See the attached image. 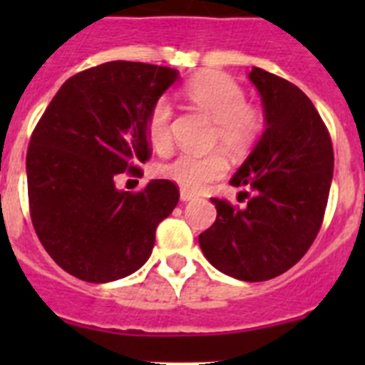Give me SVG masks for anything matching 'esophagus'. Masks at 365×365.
<instances>
[{"instance_id": "obj_1", "label": "esophagus", "mask_w": 365, "mask_h": 365, "mask_svg": "<svg viewBox=\"0 0 365 365\" xmlns=\"http://www.w3.org/2000/svg\"><path fill=\"white\" fill-rule=\"evenodd\" d=\"M193 199H195V195H193L192 192H188V190H180V201L188 202L193 201Z\"/></svg>"}]
</instances>
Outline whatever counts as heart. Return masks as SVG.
<instances>
[{
    "instance_id": "1",
    "label": "heart",
    "mask_w": 365,
    "mask_h": 365,
    "mask_svg": "<svg viewBox=\"0 0 365 365\" xmlns=\"http://www.w3.org/2000/svg\"><path fill=\"white\" fill-rule=\"evenodd\" d=\"M182 95L199 111L214 120L212 143L221 144L234 157L252 150L265 131V117L256 106L247 104V93L232 76L205 73L190 80ZM172 106L157 100L148 115V138L153 150L168 151L172 146ZM227 157L219 150L195 153L182 151L164 164L160 173L185 190H201L227 172Z\"/></svg>"
}]
</instances>
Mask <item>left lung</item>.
I'll use <instances>...</instances> for the list:
<instances>
[{
    "label": "left lung",
    "mask_w": 365,
    "mask_h": 365,
    "mask_svg": "<svg viewBox=\"0 0 365 365\" xmlns=\"http://www.w3.org/2000/svg\"><path fill=\"white\" fill-rule=\"evenodd\" d=\"M265 131L230 179L252 197L245 208L212 199L217 219L199 235L212 265L241 282H267L294 267L320 232L333 180L331 137L309 96L254 67ZM248 195V192H241Z\"/></svg>",
    "instance_id": "8db88e82"
}]
</instances>
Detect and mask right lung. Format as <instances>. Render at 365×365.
Segmentation results:
<instances>
[{
    "label": "right lung",
    "mask_w": 365,
    "mask_h": 365,
    "mask_svg": "<svg viewBox=\"0 0 365 365\" xmlns=\"http://www.w3.org/2000/svg\"><path fill=\"white\" fill-rule=\"evenodd\" d=\"M179 71L108 62L63 83L32 131L27 150L31 219L56 265L74 278L108 283L151 256L155 230L179 202L168 179L137 193L115 186L150 159L148 115Z\"/></svg>",
    "instance_id": "right-lung-1"
}]
</instances>
